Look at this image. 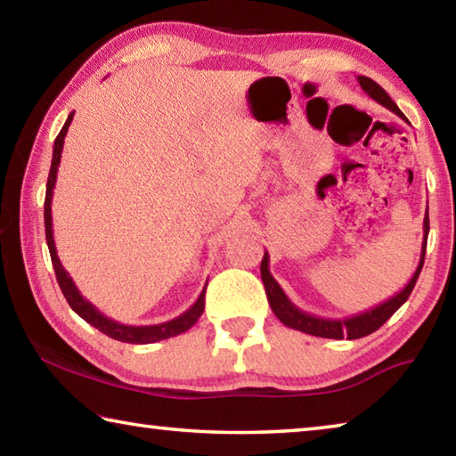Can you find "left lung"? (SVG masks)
<instances>
[{
  "mask_svg": "<svg viewBox=\"0 0 456 456\" xmlns=\"http://www.w3.org/2000/svg\"><path fill=\"white\" fill-rule=\"evenodd\" d=\"M358 82H360L362 90H364L370 98L376 100V102L382 104L384 108H388V110H392L395 114H398L400 118H404V114L400 112V108L395 104V100L386 94V90L380 86V84H376L372 78H368V76H358ZM422 229H424V237H422L420 261H419V265H416V272L412 273L411 281H408L398 293H395L390 299H386V302L370 307V310H366V312L350 315V318L331 320V318H320V315H312L304 310H299V307L293 304L288 296H285L281 285L273 280L272 272H269V253L265 251L264 259H261V280H264V285H265L267 302H269V305H272V310L277 315V320L285 323L288 328L304 331V334L318 336V338H330V339H344V338L358 339V338L372 334V331L380 328L382 323L406 302L408 296H411L414 289L416 280H419L420 269L424 265V253H427V239H428V229H430L428 227V211L424 213Z\"/></svg>",
  "mask_w": 456,
  "mask_h": 456,
  "instance_id": "obj_1",
  "label": "left lung"
}]
</instances>
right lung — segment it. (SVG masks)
I'll list each match as a JSON object with an SVG mask.
<instances>
[{
	"label": "right lung",
	"instance_id": "1",
	"mask_svg": "<svg viewBox=\"0 0 456 456\" xmlns=\"http://www.w3.org/2000/svg\"><path fill=\"white\" fill-rule=\"evenodd\" d=\"M74 118V112H70V117L66 118L64 126H61L60 134L53 141V151H52V167H50V175H48V184H45V200H44V223H45V241H48V249H50V257H52V265L53 272H56V280L61 293H64L66 302L70 304L72 310L80 315L82 320H86L90 326H94L96 330L102 331L108 338L118 339V342H126V344H152V342H160V339L179 336L183 331H187L197 323L200 318V314L205 310V288L200 291V296L197 297V302L192 304L187 312L181 314L179 318L168 320L163 323H154V326H126V323L114 322L112 318H108L102 312L98 310L96 305H92L86 297L82 296L80 289L76 288V283L72 281L70 273L66 272L64 265L58 257L56 251V243H53V229H52V197H53V187H56V179H58V167H60V159H61V149H64V138L68 133V126Z\"/></svg>",
	"mask_w": 456,
	"mask_h": 456
}]
</instances>
